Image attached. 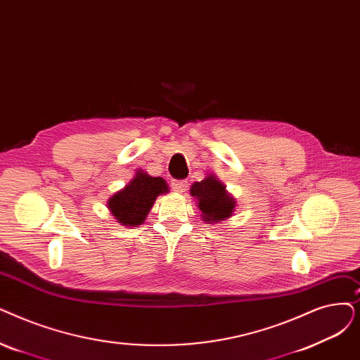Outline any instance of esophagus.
Wrapping results in <instances>:
<instances>
[{"instance_id": "1", "label": "esophagus", "mask_w": 360, "mask_h": 360, "mask_svg": "<svg viewBox=\"0 0 360 360\" xmlns=\"http://www.w3.org/2000/svg\"><path fill=\"white\" fill-rule=\"evenodd\" d=\"M186 185H188V182L186 181H184V179H174L172 181V188H174V191H176V193H182L185 188H186Z\"/></svg>"}]
</instances>
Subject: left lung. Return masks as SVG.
I'll list each match as a JSON object with an SVG mask.
<instances>
[{"label": "left lung", "mask_w": 360, "mask_h": 360, "mask_svg": "<svg viewBox=\"0 0 360 360\" xmlns=\"http://www.w3.org/2000/svg\"><path fill=\"white\" fill-rule=\"evenodd\" d=\"M197 200L201 217L206 224H217L231 217L236 212V200L226 191V186L214 175H209L200 182H194L190 190Z\"/></svg>", "instance_id": "1"}]
</instances>
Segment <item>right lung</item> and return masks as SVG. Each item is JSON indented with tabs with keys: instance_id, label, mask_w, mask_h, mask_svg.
<instances>
[{
	"instance_id": "add662e5",
	"label": "right lung",
	"mask_w": 360,
	"mask_h": 360,
	"mask_svg": "<svg viewBox=\"0 0 360 360\" xmlns=\"http://www.w3.org/2000/svg\"><path fill=\"white\" fill-rule=\"evenodd\" d=\"M167 191L169 186L163 178H154L144 170H138L123 190L108 198L107 206L123 226H138L144 224L155 198Z\"/></svg>"
}]
</instances>
